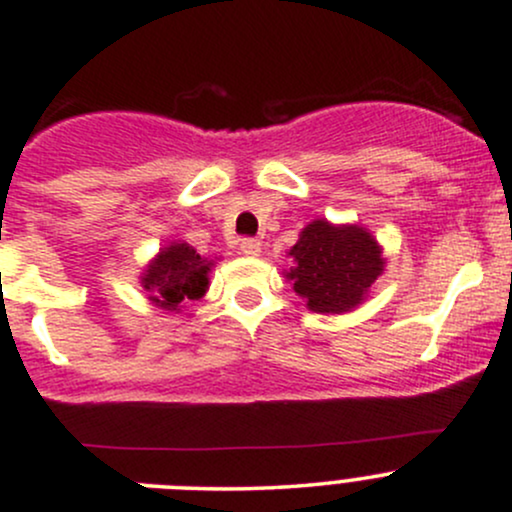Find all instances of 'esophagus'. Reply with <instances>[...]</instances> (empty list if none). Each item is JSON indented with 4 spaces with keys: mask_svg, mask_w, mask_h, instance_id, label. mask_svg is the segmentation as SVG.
I'll return each mask as SVG.
<instances>
[{
    "mask_svg": "<svg viewBox=\"0 0 512 512\" xmlns=\"http://www.w3.org/2000/svg\"><path fill=\"white\" fill-rule=\"evenodd\" d=\"M240 250H242V255L257 257L262 252V242L255 238H245V240H240Z\"/></svg>",
    "mask_w": 512,
    "mask_h": 512,
    "instance_id": "1",
    "label": "esophagus"
}]
</instances>
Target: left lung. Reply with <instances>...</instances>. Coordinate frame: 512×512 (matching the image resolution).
<instances>
[{
  "mask_svg": "<svg viewBox=\"0 0 512 512\" xmlns=\"http://www.w3.org/2000/svg\"><path fill=\"white\" fill-rule=\"evenodd\" d=\"M289 255L294 267L284 277L314 314L353 311L368 299L370 287L385 270L383 247L358 223L311 220Z\"/></svg>",
  "mask_w": 512,
  "mask_h": 512,
  "instance_id": "obj_1",
  "label": "left lung"
}]
</instances>
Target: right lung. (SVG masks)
<instances>
[{"label":"right lung","instance_id":"1","mask_svg":"<svg viewBox=\"0 0 512 512\" xmlns=\"http://www.w3.org/2000/svg\"><path fill=\"white\" fill-rule=\"evenodd\" d=\"M215 260L203 257L184 240L164 245L139 274V284L157 309L179 314L186 301L201 299L208 292V274Z\"/></svg>","mask_w":512,"mask_h":512}]
</instances>
